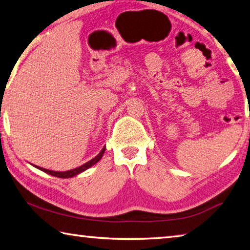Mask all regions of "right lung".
I'll use <instances>...</instances> for the list:
<instances>
[{"instance_id": "right-lung-1", "label": "right lung", "mask_w": 250, "mask_h": 250, "mask_svg": "<svg viewBox=\"0 0 250 250\" xmlns=\"http://www.w3.org/2000/svg\"><path fill=\"white\" fill-rule=\"evenodd\" d=\"M104 151H105V146H104V147H103V150H101V151L99 152V154L97 155V156H95L94 159L90 160V161H88L87 163L83 164V166H80V167H76V168H73V170H69V171L58 172V171L47 170V168L40 167H36V166H35V167H36L37 168H40L41 171H43V172H45V173H47V174H50V175L56 176V177H61V179H68V177H73V176L78 175V174H80V173H82V172L88 170V168L91 167L92 166H95V164H96L97 162H98V161H100V160H101V158H103V155H104Z\"/></svg>"}]
</instances>
